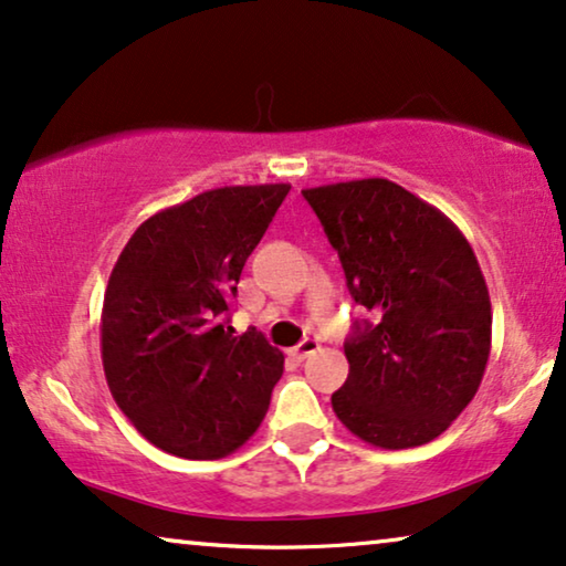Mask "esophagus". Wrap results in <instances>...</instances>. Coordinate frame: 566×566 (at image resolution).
I'll return each instance as SVG.
<instances>
[{"mask_svg":"<svg viewBox=\"0 0 566 566\" xmlns=\"http://www.w3.org/2000/svg\"><path fill=\"white\" fill-rule=\"evenodd\" d=\"M317 348H321V344H317L315 338H305L300 346L290 348V356H292V359H297V361H305L307 356H313L317 352Z\"/></svg>","mask_w":566,"mask_h":566,"instance_id":"esophagus-1","label":"esophagus"}]
</instances>
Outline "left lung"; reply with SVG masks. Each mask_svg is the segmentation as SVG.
<instances>
[{"label":"left lung","mask_w":566,"mask_h":566,"mask_svg":"<svg viewBox=\"0 0 566 566\" xmlns=\"http://www.w3.org/2000/svg\"><path fill=\"white\" fill-rule=\"evenodd\" d=\"M338 251L356 323L333 412L379 449L441 436L472 402L492 344V305L472 245L441 210L389 179L302 189Z\"/></svg>","instance_id":"8db88e82"}]
</instances>
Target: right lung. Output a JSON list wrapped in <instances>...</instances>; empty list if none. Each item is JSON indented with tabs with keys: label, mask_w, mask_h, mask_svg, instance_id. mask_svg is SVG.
<instances>
[{
	"label": "right lung",
	"mask_w": 566,
	"mask_h": 566,
	"mask_svg": "<svg viewBox=\"0 0 566 566\" xmlns=\"http://www.w3.org/2000/svg\"><path fill=\"white\" fill-rule=\"evenodd\" d=\"M290 185L220 187L150 214L109 274L102 366L143 439L181 459H222L251 439L284 371L228 310L245 259Z\"/></svg>",
	"instance_id": "add662e5"
}]
</instances>
